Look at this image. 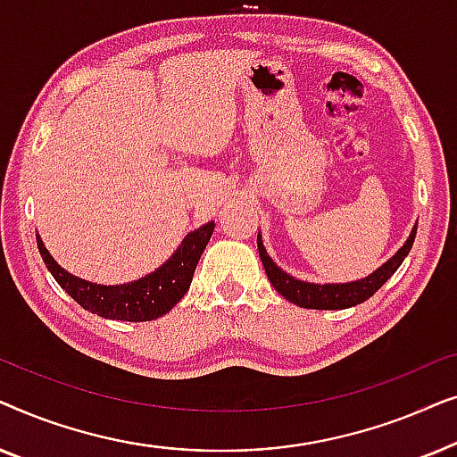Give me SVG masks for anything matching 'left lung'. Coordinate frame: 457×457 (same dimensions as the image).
Masks as SVG:
<instances>
[{"mask_svg": "<svg viewBox=\"0 0 457 457\" xmlns=\"http://www.w3.org/2000/svg\"><path fill=\"white\" fill-rule=\"evenodd\" d=\"M414 237H416V227L410 233V239L405 241V245L399 249V252L393 255L386 264L380 266L377 272L370 274V277L355 280V283H345V285H314V283H303V280L289 277V274L280 270V268L268 258L266 249L262 245L260 235H258V252H260L262 264L266 268L268 278H270V285L285 299H289L291 303L299 305V308H308V310H345V308H352V305L366 302L368 297H372L374 293H377L380 287L393 277V272L402 266L405 255L410 253L411 245H414Z\"/></svg>", "mask_w": 457, "mask_h": 457, "instance_id": "1", "label": "left lung"}]
</instances>
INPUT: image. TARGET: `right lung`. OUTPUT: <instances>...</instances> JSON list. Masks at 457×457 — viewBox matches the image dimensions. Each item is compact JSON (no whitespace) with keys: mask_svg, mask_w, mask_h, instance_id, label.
<instances>
[{"mask_svg":"<svg viewBox=\"0 0 457 457\" xmlns=\"http://www.w3.org/2000/svg\"><path fill=\"white\" fill-rule=\"evenodd\" d=\"M212 233H214V222L204 224L202 228L185 237V241L164 266L135 283L116 287L93 285L89 280L72 277L55 264L41 239H37V245H39V253L47 270L54 274L58 285L87 312L110 318V320L147 322L170 312L179 299H183L189 291L193 272Z\"/></svg>","mask_w":457,"mask_h":457,"instance_id":"right-lung-1","label":"right lung"}]
</instances>
